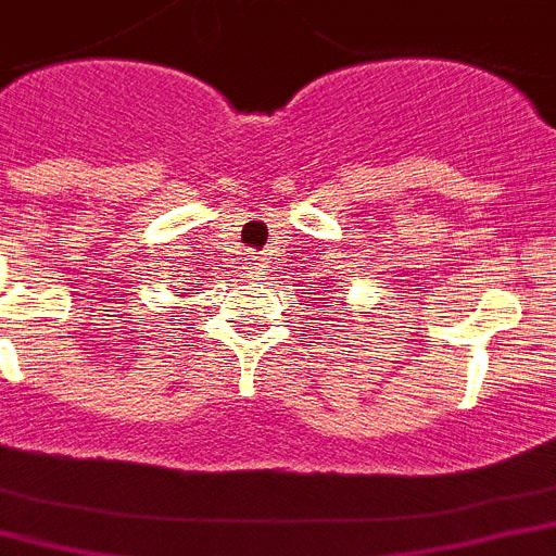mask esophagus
Segmentation results:
<instances>
[{
    "label": "esophagus",
    "mask_w": 556,
    "mask_h": 556,
    "mask_svg": "<svg viewBox=\"0 0 556 556\" xmlns=\"http://www.w3.org/2000/svg\"><path fill=\"white\" fill-rule=\"evenodd\" d=\"M264 269H267V258H264L262 253H251V256H244L242 273L248 281H262Z\"/></svg>",
    "instance_id": "obj_1"
}]
</instances>
